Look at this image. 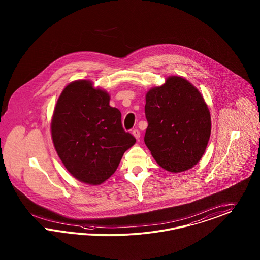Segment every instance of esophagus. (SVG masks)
I'll list each match as a JSON object with an SVG mask.
<instances>
[{"label":"esophagus","instance_id":"esophagus-1","mask_svg":"<svg viewBox=\"0 0 260 260\" xmlns=\"http://www.w3.org/2000/svg\"><path fill=\"white\" fill-rule=\"evenodd\" d=\"M133 135H134V136H135L136 139H139V138H140V132H139L137 128L133 131Z\"/></svg>","mask_w":260,"mask_h":260}]
</instances>
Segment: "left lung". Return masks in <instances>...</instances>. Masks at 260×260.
<instances>
[{
    "label": "left lung",
    "instance_id": "8db88e82",
    "mask_svg": "<svg viewBox=\"0 0 260 260\" xmlns=\"http://www.w3.org/2000/svg\"><path fill=\"white\" fill-rule=\"evenodd\" d=\"M148 127L144 141L163 169L179 173L196 165L211 132L210 113L201 93L188 81L170 77L146 95Z\"/></svg>",
    "mask_w": 260,
    "mask_h": 260
}]
</instances>
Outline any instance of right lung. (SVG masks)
Instances as JSON below:
<instances>
[{
  "label": "right lung",
  "instance_id": "add662e5",
  "mask_svg": "<svg viewBox=\"0 0 260 260\" xmlns=\"http://www.w3.org/2000/svg\"><path fill=\"white\" fill-rule=\"evenodd\" d=\"M54 148L66 169L82 182L97 185L114 174L135 136L122 125L120 110L109 106L106 91L88 81L68 84L52 119Z\"/></svg>",
  "mask_w": 260,
  "mask_h": 260
}]
</instances>
